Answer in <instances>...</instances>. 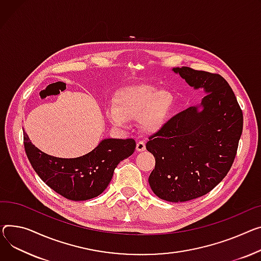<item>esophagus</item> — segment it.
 Returning <instances> with one entry per match:
<instances>
[{
    "label": "esophagus",
    "instance_id": "obj_1",
    "mask_svg": "<svg viewBox=\"0 0 261 261\" xmlns=\"http://www.w3.org/2000/svg\"><path fill=\"white\" fill-rule=\"evenodd\" d=\"M136 150L138 152H142V151H145L146 150V143L144 141H140L136 143Z\"/></svg>",
    "mask_w": 261,
    "mask_h": 261
}]
</instances>
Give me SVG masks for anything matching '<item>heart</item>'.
Returning a JSON list of instances; mask_svg holds the SVG:
<instances>
[{"label": "heart", "instance_id": "heart-1", "mask_svg": "<svg viewBox=\"0 0 261 261\" xmlns=\"http://www.w3.org/2000/svg\"><path fill=\"white\" fill-rule=\"evenodd\" d=\"M173 102L172 94L153 86L131 87L120 93L118 102L107 108L111 123L125 127L129 118H140L142 128L147 132L159 131L166 123Z\"/></svg>", "mask_w": 261, "mask_h": 261}]
</instances>
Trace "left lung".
I'll return each mask as SVG.
<instances>
[{
    "label": "left lung",
    "instance_id": "8db88e82",
    "mask_svg": "<svg viewBox=\"0 0 261 261\" xmlns=\"http://www.w3.org/2000/svg\"><path fill=\"white\" fill-rule=\"evenodd\" d=\"M195 89L207 93L199 107L170 118L149 137L155 159L149 184L156 196L171 202L195 199L213 190L230 171L244 127L237 98L221 75L190 67L173 68Z\"/></svg>",
    "mask_w": 261,
    "mask_h": 261
}]
</instances>
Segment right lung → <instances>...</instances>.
Wrapping results in <instances>:
<instances>
[{"label": "right lung", "mask_w": 261, "mask_h": 261, "mask_svg": "<svg viewBox=\"0 0 261 261\" xmlns=\"http://www.w3.org/2000/svg\"><path fill=\"white\" fill-rule=\"evenodd\" d=\"M27 158L41 179L57 193L70 200H87L101 194L113 176L117 165L135 150L133 138H108L76 159L48 155L31 144L24 132Z\"/></svg>", "instance_id": "obj_1"}]
</instances>
